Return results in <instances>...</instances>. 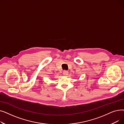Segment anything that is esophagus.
I'll use <instances>...</instances> for the list:
<instances>
[{
  "mask_svg": "<svg viewBox=\"0 0 124 124\" xmlns=\"http://www.w3.org/2000/svg\"><path fill=\"white\" fill-rule=\"evenodd\" d=\"M63 74H64V75H68V71H64L63 72Z\"/></svg>",
  "mask_w": 124,
  "mask_h": 124,
  "instance_id": "1",
  "label": "esophagus"
}]
</instances>
